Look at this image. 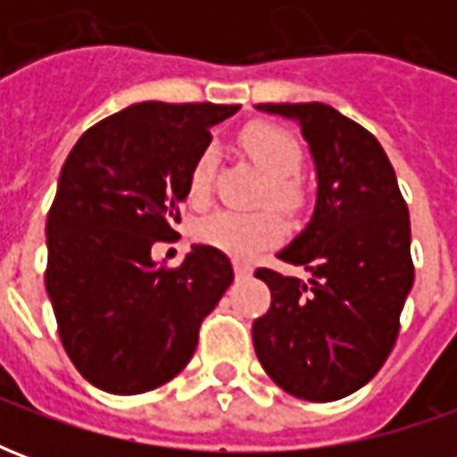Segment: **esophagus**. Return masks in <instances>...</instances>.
<instances>
[{"instance_id": "1", "label": "esophagus", "mask_w": 457, "mask_h": 457, "mask_svg": "<svg viewBox=\"0 0 457 457\" xmlns=\"http://www.w3.org/2000/svg\"><path fill=\"white\" fill-rule=\"evenodd\" d=\"M235 274L237 277H249L252 274V264H247V262H235Z\"/></svg>"}]
</instances>
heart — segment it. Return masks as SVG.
I'll use <instances>...</instances> for the list:
<instances>
[{
	"instance_id": "heart-1",
	"label": "heart",
	"mask_w": 457,
	"mask_h": 457,
	"mask_svg": "<svg viewBox=\"0 0 457 457\" xmlns=\"http://www.w3.org/2000/svg\"><path fill=\"white\" fill-rule=\"evenodd\" d=\"M242 149L269 179V198L274 205L284 210H294L298 205L296 186L291 176L301 166V149L287 131L277 129L271 124H249L242 131ZM215 169V149L205 146L193 163L188 176V195L193 205H203L210 195V179ZM198 237L232 257H252L254 252L269 245H277L284 237V222L278 215L262 210V212H212L198 225Z\"/></svg>"
}]
</instances>
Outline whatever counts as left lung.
<instances>
[{
	"mask_svg": "<svg viewBox=\"0 0 457 457\" xmlns=\"http://www.w3.org/2000/svg\"><path fill=\"white\" fill-rule=\"evenodd\" d=\"M296 121L316 169L308 225L278 252L306 281L257 269L271 306L252 326L262 367L284 392L336 402L379 372L413 287L411 222L382 144L323 103L257 104Z\"/></svg>",
	"mask_w": 457,
	"mask_h": 457,
	"instance_id": "left-lung-1",
	"label": "left lung"
}]
</instances>
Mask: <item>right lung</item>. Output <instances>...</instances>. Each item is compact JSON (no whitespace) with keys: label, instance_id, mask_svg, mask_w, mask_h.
Segmentation results:
<instances>
[{"label":"right lung","instance_id":"right-lung-1","mask_svg":"<svg viewBox=\"0 0 457 457\" xmlns=\"http://www.w3.org/2000/svg\"><path fill=\"white\" fill-rule=\"evenodd\" d=\"M239 104L139 103L87 129L68 154L46 220V291L85 379L151 392L190 362L203 318L235 278L225 252L193 245L180 267L151 257L173 239L210 127Z\"/></svg>","mask_w":457,"mask_h":457}]
</instances>
